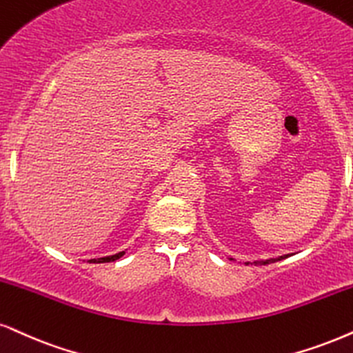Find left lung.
<instances>
[{
	"instance_id": "8db88e82",
	"label": "left lung",
	"mask_w": 353,
	"mask_h": 353,
	"mask_svg": "<svg viewBox=\"0 0 353 353\" xmlns=\"http://www.w3.org/2000/svg\"><path fill=\"white\" fill-rule=\"evenodd\" d=\"M290 256V254L288 255H281V256H278V259H268V260H256V262H254L255 265H268V263H275V262H278V260H283V259H288ZM232 260V259H230ZM249 263V262H247Z\"/></svg>"
}]
</instances>
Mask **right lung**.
Segmentation results:
<instances>
[{"label":"right lung","mask_w":353,"mask_h":353,"mask_svg":"<svg viewBox=\"0 0 353 353\" xmlns=\"http://www.w3.org/2000/svg\"><path fill=\"white\" fill-rule=\"evenodd\" d=\"M125 254V252H119V254H114V255H108V256H101V259H91L88 260L90 263H108V262H114V260L121 259Z\"/></svg>","instance_id":"right-lung-1"}]
</instances>
